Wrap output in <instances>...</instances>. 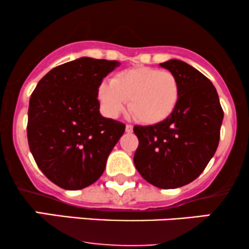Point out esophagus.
<instances>
[{
    "instance_id": "1",
    "label": "esophagus",
    "mask_w": 249,
    "mask_h": 249,
    "mask_svg": "<svg viewBox=\"0 0 249 249\" xmlns=\"http://www.w3.org/2000/svg\"><path fill=\"white\" fill-rule=\"evenodd\" d=\"M125 131H126L127 133H131L133 131V126H132V125H130V124L126 125V127H125Z\"/></svg>"
}]
</instances>
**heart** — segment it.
<instances>
[{"mask_svg": "<svg viewBox=\"0 0 249 249\" xmlns=\"http://www.w3.org/2000/svg\"><path fill=\"white\" fill-rule=\"evenodd\" d=\"M180 85L171 71L134 68L118 72L112 82L102 83L98 98L103 110L117 117L130 101L131 112L144 124H157L168 118L179 101Z\"/></svg>", "mask_w": 249, "mask_h": 249, "instance_id": "heart-1", "label": "heart"}]
</instances>
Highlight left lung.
Returning <instances> with one entry per match:
<instances>
[{"instance_id":"1","label":"left lung","mask_w":249,"mask_h":249,"mask_svg":"<svg viewBox=\"0 0 249 249\" xmlns=\"http://www.w3.org/2000/svg\"><path fill=\"white\" fill-rule=\"evenodd\" d=\"M176 75L179 101L168 118L148 126H134L139 145L133 161L153 186L177 188L201 174L219 145L224 111L212 82L179 59L160 63Z\"/></svg>"}]
</instances>
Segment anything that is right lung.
<instances>
[{"instance_id":"add662e5","label":"right lung","mask_w":249,"mask_h":249,"mask_svg":"<svg viewBox=\"0 0 249 249\" xmlns=\"http://www.w3.org/2000/svg\"><path fill=\"white\" fill-rule=\"evenodd\" d=\"M121 63L81 57L50 70L31 93L28 142L50 181L76 191L97 181L125 131L99 112L98 89Z\"/></svg>"}]
</instances>
